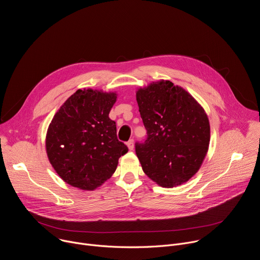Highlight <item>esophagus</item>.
Returning <instances> with one entry per match:
<instances>
[{
	"instance_id": "34e87169",
	"label": "esophagus",
	"mask_w": 260,
	"mask_h": 260,
	"mask_svg": "<svg viewBox=\"0 0 260 260\" xmlns=\"http://www.w3.org/2000/svg\"><path fill=\"white\" fill-rule=\"evenodd\" d=\"M126 145H127V147H128V149H129V150H133V149H134V147H135L134 140H133V139H131V140L126 143Z\"/></svg>"
}]
</instances>
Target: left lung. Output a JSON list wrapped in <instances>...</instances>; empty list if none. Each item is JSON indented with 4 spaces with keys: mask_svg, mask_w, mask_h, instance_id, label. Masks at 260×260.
<instances>
[{
    "mask_svg": "<svg viewBox=\"0 0 260 260\" xmlns=\"http://www.w3.org/2000/svg\"><path fill=\"white\" fill-rule=\"evenodd\" d=\"M136 98L147 131L146 141L136 143L144 173L166 188L187 182L209 149L210 123L204 108L169 80L140 87Z\"/></svg>",
    "mask_w": 260,
    "mask_h": 260,
    "instance_id": "1",
    "label": "left lung"
}]
</instances>
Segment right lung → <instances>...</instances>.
I'll return each mask as SVG.
<instances>
[{
	"instance_id": "obj_1",
	"label": "right lung",
	"mask_w": 260,
	"mask_h": 260,
	"mask_svg": "<svg viewBox=\"0 0 260 260\" xmlns=\"http://www.w3.org/2000/svg\"><path fill=\"white\" fill-rule=\"evenodd\" d=\"M116 92L78 89L58 109L46 134V152L57 175L69 185L93 190L115 172L128 149L119 142L109 113Z\"/></svg>"
}]
</instances>
